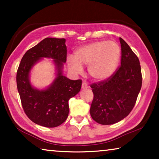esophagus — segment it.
Returning a JSON list of instances; mask_svg holds the SVG:
<instances>
[{
  "instance_id": "obj_1",
  "label": "esophagus",
  "mask_w": 159,
  "mask_h": 159,
  "mask_svg": "<svg viewBox=\"0 0 159 159\" xmlns=\"http://www.w3.org/2000/svg\"><path fill=\"white\" fill-rule=\"evenodd\" d=\"M88 88V84H87L86 82H82V89H86V88Z\"/></svg>"
}]
</instances>
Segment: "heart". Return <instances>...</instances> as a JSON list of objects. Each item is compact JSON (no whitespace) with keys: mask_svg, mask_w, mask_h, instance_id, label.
<instances>
[{"mask_svg":"<svg viewBox=\"0 0 159 159\" xmlns=\"http://www.w3.org/2000/svg\"><path fill=\"white\" fill-rule=\"evenodd\" d=\"M121 48L112 41H95L78 48L73 58H68V69L74 75L82 71L88 66L89 75L95 81L102 82L111 77L118 67Z\"/></svg>","mask_w":159,"mask_h":159,"instance_id":"b5f03b06","label":"heart"}]
</instances>
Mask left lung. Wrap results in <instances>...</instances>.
<instances>
[{
  "instance_id": "8db88e82",
  "label": "left lung",
  "mask_w": 159,
  "mask_h": 159,
  "mask_svg": "<svg viewBox=\"0 0 159 159\" xmlns=\"http://www.w3.org/2000/svg\"><path fill=\"white\" fill-rule=\"evenodd\" d=\"M121 66L106 81L91 84L94 95L90 106L93 120L103 125H113L127 116L136 103L142 86L139 59L122 38Z\"/></svg>"
}]
</instances>
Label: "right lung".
<instances>
[{
    "label": "right lung",
    "instance_id": "obj_1",
    "mask_svg": "<svg viewBox=\"0 0 159 159\" xmlns=\"http://www.w3.org/2000/svg\"><path fill=\"white\" fill-rule=\"evenodd\" d=\"M64 38H46L26 52L16 73V84L21 105L30 120L45 127H56L64 123L69 112V101L80 91L82 80H71L63 75L66 61ZM43 57L51 58L55 65L56 77L45 89L34 88L30 71Z\"/></svg>",
    "mask_w": 159,
    "mask_h": 159
}]
</instances>
